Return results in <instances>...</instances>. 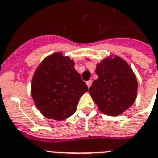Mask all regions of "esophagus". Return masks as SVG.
<instances>
[{
  "label": "esophagus",
  "instance_id": "obj_1",
  "mask_svg": "<svg viewBox=\"0 0 158 158\" xmlns=\"http://www.w3.org/2000/svg\"><path fill=\"white\" fill-rule=\"evenodd\" d=\"M92 82H93V81H91V80L87 81V82H86V83H87V87H90L91 86H92Z\"/></svg>",
  "mask_w": 158,
  "mask_h": 158
}]
</instances>
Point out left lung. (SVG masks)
<instances>
[{
    "mask_svg": "<svg viewBox=\"0 0 158 158\" xmlns=\"http://www.w3.org/2000/svg\"><path fill=\"white\" fill-rule=\"evenodd\" d=\"M98 79L89 93L101 112L118 116L131 108L137 94L136 77L125 60L118 55L107 57L97 64Z\"/></svg>",
    "mask_w": 158,
    "mask_h": 158,
    "instance_id": "left-lung-1",
    "label": "left lung"
}]
</instances>
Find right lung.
<instances>
[{"instance_id": "right-lung-1", "label": "right lung", "mask_w": 158, "mask_h": 158, "mask_svg": "<svg viewBox=\"0 0 158 158\" xmlns=\"http://www.w3.org/2000/svg\"><path fill=\"white\" fill-rule=\"evenodd\" d=\"M74 65L73 60L57 52L37 67L31 93L37 109L46 118L59 121L69 118L76 112L81 97L88 91Z\"/></svg>"}]
</instances>
